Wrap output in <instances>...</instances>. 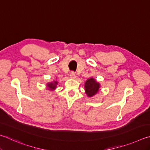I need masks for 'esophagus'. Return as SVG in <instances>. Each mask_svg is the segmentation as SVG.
<instances>
[{"label":"esophagus","instance_id":"1","mask_svg":"<svg viewBox=\"0 0 150 150\" xmlns=\"http://www.w3.org/2000/svg\"><path fill=\"white\" fill-rule=\"evenodd\" d=\"M70 78H72V79H74V78H76V74L74 72H71L70 74Z\"/></svg>","mask_w":150,"mask_h":150}]
</instances>
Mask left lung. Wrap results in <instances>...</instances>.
Masks as SVG:
<instances>
[{
  "label": "left lung",
  "instance_id": "obj_1",
  "mask_svg": "<svg viewBox=\"0 0 150 150\" xmlns=\"http://www.w3.org/2000/svg\"><path fill=\"white\" fill-rule=\"evenodd\" d=\"M101 85L93 78H90L86 81L84 84L85 92L89 98H92L96 96L100 90Z\"/></svg>",
  "mask_w": 150,
  "mask_h": 150
}]
</instances>
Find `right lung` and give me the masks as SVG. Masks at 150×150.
I'll use <instances>...</instances> for the list:
<instances>
[{
    "instance_id": "obj_1",
    "label": "right lung",
    "mask_w": 150,
    "mask_h": 150,
    "mask_svg": "<svg viewBox=\"0 0 150 150\" xmlns=\"http://www.w3.org/2000/svg\"><path fill=\"white\" fill-rule=\"evenodd\" d=\"M57 85H58L57 81L53 80L52 82H49L47 83V89H49V90L54 91L55 89L57 88Z\"/></svg>"
}]
</instances>
